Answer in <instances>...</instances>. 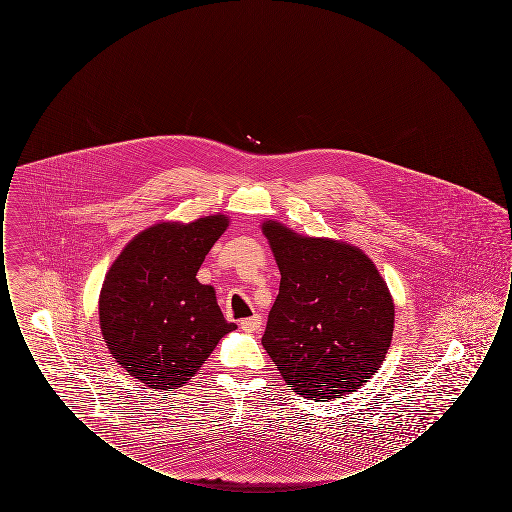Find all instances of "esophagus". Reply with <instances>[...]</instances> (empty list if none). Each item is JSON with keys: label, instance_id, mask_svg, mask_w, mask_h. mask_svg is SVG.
Instances as JSON below:
<instances>
[{"label": "esophagus", "instance_id": "obj_1", "mask_svg": "<svg viewBox=\"0 0 512 512\" xmlns=\"http://www.w3.org/2000/svg\"><path fill=\"white\" fill-rule=\"evenodd\" d=\"M261 324H263V320L259 315H253V317L244 318L242 322H240V328L245 330V332H257V330H261Z\"/></svg>", "mask_w": 512, "mask_h": 512}]
</instances>
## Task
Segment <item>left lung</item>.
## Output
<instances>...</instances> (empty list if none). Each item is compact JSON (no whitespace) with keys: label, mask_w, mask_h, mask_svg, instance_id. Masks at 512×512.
Returning <instances> with one entry per match:
<instances>
[{"label":"left lung","mask_w":512,"mask_h":512,"mask_svg":"<svg viewBox=\"0 0 512 512\" xmlns=\"http://www.w3.org/2000/svg\"><path fill=\"white\" fill-rule=\"evenodd\" d=\"M280 292L263 345L295 393L326 401L359 390L380 368L393 334V301L357 247L263 224Z\"/></svg>","instance_id":"obj_1"}]
</instances>
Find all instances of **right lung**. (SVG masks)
I'll use <instances>...</instances> for the list:
<instances>
[{"mask_svg": "<svg viewBox=\"0 0 512 512\" xmlns=\"http://www.w3.org/2000/svg\"><path fill=\"white\" fill-rule=\"evenodd\" d=\"M224 215L163 222L138 234L109 268L99 295L101 334L117 363L153 390L182 388L236 330L215 290L197 282Z\"/></svg>", "mask_w": 512, "mask_h": 512, "instance_id": "1", "label": "right lung"}]
</instances>
